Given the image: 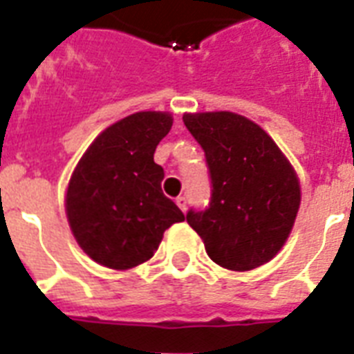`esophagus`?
I'll list each match as a JSON object with an SVG mask.
<instances>
[{
  "mask_svg": "<svg viewBox=\"0 0 354 354\" xmlns=\"http://www.w3.org/2000/svg\"><path fill=\"white\" fill-rule=\"evenodd\" d=\"M176 204H178V207L183 211V213L187 211V198H185V196H178Z\"/></svg>",
  "mask_w": 354,
  "mask_h": 354,
  "instance_id": "esophagus-1",
  "label": "esophagus"
}]
</instances>
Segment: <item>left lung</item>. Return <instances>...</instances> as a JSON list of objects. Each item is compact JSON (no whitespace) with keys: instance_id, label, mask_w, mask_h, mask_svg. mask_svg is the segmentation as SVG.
<instances>
[{"instance_id":"obj_1","label":"left lung","mask_w":354,"mask_h":354,"mask_svg":"<svg viewBox=\"0 0 354 354\" xmlns=\"http://www.w3.org/2000/svg\"><path fill=\"white\" fill-rule=\"evenodd\" d=\"M183 122L204 150L211 180L209 204L187 211L189 226L224 268L246 272L268 263L299 209L294 169L268 133L242 115L185 113Z\"/></svg>"}]
</instances>
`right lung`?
Here are the masks:
<instances>
[{"label":"right lung","mask_w":354,"mask_h":354,"mask_svg":"<svg viewBox=\"0 0 354 354\" xmlns=\"http://www.w3.org/2000/svg\"><path fill=\"white\" fill-rule=\"evenodd\" d=\"M171 113L139 112L108 127L80 158L66 211L75 239L95 263L127 270L149 261L165 230L185 221L161 191L156 147Z\"/></svg>","instance_id":"add662e5"}]
</instances>
